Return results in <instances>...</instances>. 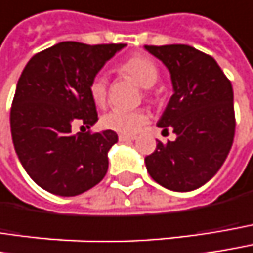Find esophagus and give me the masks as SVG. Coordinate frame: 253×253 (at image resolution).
<instances>
[{"instance_id": "obj_1", "label": "esophagus", "mask_w": 253, "mask_h": 253, "mask_svg": "<svg viewBox=\"0 0 253 253\" xmlns=\"http://www.w3.org/2000/svg\"><path fill=\"white\" fill-rule=\"evenodd\" d=\"M136 137L134 136H127V134H120L119 136V140L120 142H131V140H134Z\"/></svg>"}]
</instances>
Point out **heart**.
Masks as SVG:
<instances>
[{"label":"heart","instance_id":"1","mask_svg":"<svg viewBox=\"0 0 253 253\" xmlns=\"http://www.w3.org/2000/svg\"><path fill=\"white\" fill-rule=\"evenodd\" d=\"M119 72L133 80L142 88H150L159 78L158 65L148 56L136 55L125 60L119 66ZM108 86L103 75H95L89 84V95L97 105H104L107 101ZM148 122V114L143 110H110L101 117V126L122 134H134Z\"/></svg>","mask_w":253,"mask_h":253}]
</instances>
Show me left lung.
Instances as JSON below:
<instances>
[{
    "label": "left lung",
    "mask_w": 253,
    "mask_h": 253,
    "mask_svg": "<svg viewBox=\"0 0 253 253\" xmlns=\"http://www.w3.org/2000/svg\"><path fill=\"white\" fill-rule=\"evenodd\" d=\"M169 71L172 97L158 127L171 128L176 140H156L145 158L159 185L178 193L200 188L226 161L235 137L233 88L217 62L187 44L145 46Z\"/></svg>",
    "instance_id": "left-lung-1"
}]
</instances>
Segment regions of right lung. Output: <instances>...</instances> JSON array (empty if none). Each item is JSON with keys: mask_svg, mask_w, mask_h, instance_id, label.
<instances>
[{"mask_svg": "<svg viewBox=\"0 0 253 253\" xmlns=\"http://www.w3.org/2000/svg\"><path fill=\"white\" fill-rule=\"evenodd\" d=\"M126 44L62 42L29 60L17 82L10 126L15 153L43 190L74 197L97 185L108 169L117 133H72L97 123L89 84Z\"/></svg>", "mask_w": 253, "mask_h": 253, "instance_id": "add662e5", "label": "right lung"}]
</instances>
